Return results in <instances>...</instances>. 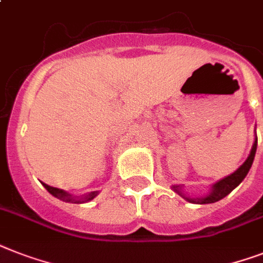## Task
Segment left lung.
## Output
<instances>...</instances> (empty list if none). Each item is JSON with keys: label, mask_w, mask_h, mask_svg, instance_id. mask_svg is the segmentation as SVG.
<instances>
[{"label": "left lung", "mask_w": 263, "mask_h": 263, "mask_svg": "<svg viewBox=\"0 0 263 263\" xmlns=\"http://www.w3.org/2000/svg\"><path fill=\"white\" fill-rule=\"evenodd\" d=\"M257 142H258L257 136H255L253 148H251V151H250V155L247 157L245 163H243V165L236 170V172H234L228 177H226V178L220 180L219 182L215 183V185H212L211 193H209L208 196H205V197L192 198L189 197V196H185V194L182 193V186H178V185H174L173 189H174V192H177V193L180 194V196H182V197L189 202H196V204H212V202L219 201V200L226 197L227 194L231 193V192L238 186L239 183L245 180V177L247 176L250 167H251V165H253L254 157H255V151H257Z\"/></svg>", "instance_id": "8db88e82"}]
</instances>
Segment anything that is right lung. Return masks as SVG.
Here are the masks:
<instances>
[{
	"label": "right lung",
	"instance_id": "right-lung-1",
	"mask_svg": "<svg viewBox=\"0 0 263 263\" xmlns=\"http://www.w3.org/2000/svg\"><path fill=\"white\" fill-rule=\"evenodd\" d=\"M43 186L46 187L47 191L50 192L54 197L59 198L62 201H66V202H76V204H80V202H86V201H90L93 198L97 196V192H91V193L86 194V196H83V197L78 198V197H72L71 194H69L67 192L62 191V189H58V187H52L50 185H47V183H43Z\"/></svg>",
	"mask_w": 263,
	"mask_h": 263
}]
</instances>
